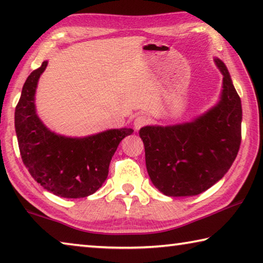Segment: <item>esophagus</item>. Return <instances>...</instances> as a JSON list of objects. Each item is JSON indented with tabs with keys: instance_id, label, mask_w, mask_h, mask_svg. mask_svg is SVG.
Listing matches in <instances>:
<instances>
[{
	"instance_id": "1",
	"label": "esophagus",
	"mask_w": 263,
	"mask_h": 263,
	"mask_svg": "<svg viewBox=\"0 0 263 263\" xmlns=\"http://www.w3.org/2000/svg\"><path fill=\"white\" fill-rule=\"evenodd\" d=\"M147 123H148V118L146 117L145 115H139V116H137L135 122H133V126H135V128L138 131L140 127L145 126Z\"/></svg>"
}]
</instances>
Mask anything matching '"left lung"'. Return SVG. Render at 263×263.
Here are the masks:
<instances>
[{
  "label": "left lung",
  "mask_w": 263,
  "mask_h": 263,
  "mask_svg": "<svg viewBox=\"0 0 263 263\" xmlns=\"http://www.w3.org/2000/svg\"><path fill=\"white\" fill-rule=\"evenodd\" d=\"M219 101L193 121L147 125L139 136L146 168L155 188L172 197L195 196L217 183L232 166L241 142V101L224 62Z\"/></svg>",
  "instance_id": "obj_1"
}]
</instances>
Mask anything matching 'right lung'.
Instances as JSON below:
<instances>
[{
    "label": "right lung",
    "instance_id": "obj_1",
    "mask_svg": "<svg viewBox=\"0 0 263 263\" xmlns=\"http://www.w3.org/2000/svg\"><path fill=\"white\" fill-rule=\"evenodd\" d=\"M47 67L31 73L15 110L20 152L31 176L50 193L65 198L92 195L104 183L119 142L132 128H111L87 137H66L51 131L35 111L38 81Z\"/></svg>",
    "mask_w": 263,
    "mask_h": 263
}]
</instances>
